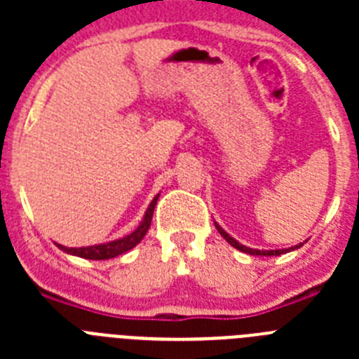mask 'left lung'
Wrapping results in <instances>:
<instances>
[{"label":"left lung","mask_w":359,"mask_h":359,"mask_svg":"<svg viewBox=\"0 0 359 359\" xmlns=\"http://www.w3.org/2000/svg\"><path fill=\"white\" fill-rule=\"evenodd\" d=\"M215 228H217V231L221 233V236L224 237V239L228 241V243L233 246L236 250H239V252H244V253H250V255H261V257H273V255H282V253H287V252H293V250H298L300 246H304V243H298L294 244V246H291V248H284V250H257V248H248V246H244V244H241L239 241H236L233 237L230 236V233H226V231L223 230V228L219 226L217 223H214Z\"/></svg>","instance_id":"8db88e82"}]
</instances>
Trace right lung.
I'll return each instance as SVG.
<instances>
[{"mask_svg": "<svg viewBox=\"0 0 359 359\" xmlns=\"http://www.w3.org/2000/svg\"><path fill=\"white\" fill-rule=\"evenodd\" d=\"M158 198H160V194H156L152 198V201L149 203V207L147 210H145L144 219L140 221V224H138L131 233L122 237V239H115L102 244H93V246H82V248H68V246H62V244L55 243L57 248H61L62 252L69 253V255L81 257V259H90V261H106V259H113V257L122 255V253L135 248L136 244L140 243L145 237L149 226H151L152 214H154V207H156Z\"/></svg>", "mask_w": 359, "mask_h": 359, "instance_id": "right-lung-1", "label": "right lung"}]
</instances>
